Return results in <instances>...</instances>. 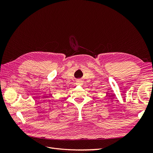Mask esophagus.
<instances>
[{
	"label": "esophagus",
	"instance_id": "1",
	"mask_svg": "<svg viewBox=\"0 0 153 153\" xmlns=\"http://www.w3.org/2000/svg\"><path fill=\"white\" fill-rule=\"evenodd\" d=\"M83 84V81L81 79H78L76 80V84L77 85H80Z\"/></svg>",
	"mask_w": 153,
	"mask_h": 153
}]
</instances>
